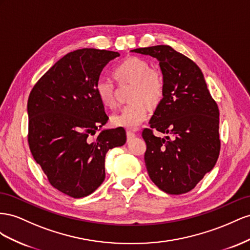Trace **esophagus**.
<instances>
[{
  "instance_id": "1",
  "label": "esophagus",
  "mask_w": 250,
  "mask_h": 250,
  "mask_svg": "<svg viewBox=\"0 0 250 250\" xmlns=\"http://www.w3.org/2000/svg\"><path fill=\"white\" fill-rule=\"evenodd\" d=\"M135 136H136V134H135L134 132L132 131H127L126 132V137H127V140H131L132 138H134Z\"/></svg>"
}]
</instances>
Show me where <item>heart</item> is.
Returning a JSON list of instances; mask_svg holds the SVG:
<instances>
[{
	"instance_id": "b5f03b06",
	"label": "heart",
	"mask_w": 250,
	"mask_h": 250,
	"mask_svg": "<svg viewBox=\"0 0 250 250\" xmlns=\"http://www.w3.org/2000/svg\"><path fill=\"white\" fill-rule=\"evenodd\" d=\"M113 75L119 83H133L130 99L132 103L125 105L119 113L113 115L112 124L115 126L135 130L148 115L149 104L158 103L163 95V81L151 65L140 58H129L113 69ZM115 85L110 78L99 77L95 83V93L104 105L114 108L116 99Z\"/></svg>"
}]
</instances>
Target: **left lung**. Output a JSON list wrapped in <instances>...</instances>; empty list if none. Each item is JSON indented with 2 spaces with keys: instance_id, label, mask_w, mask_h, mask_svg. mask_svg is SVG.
<instances>
[{
  "instance_id": "8db88e82",
  "label": "left lung",
  "mask_w": 250,
  "mask_h": 250,
  "mask_svg": "<svg viewBox=\"0 0 250 250\" xmlns=\"http://www.w3.org/2000/svg\"><path fill=\"white\" fill-rule=\"evenodd\" d=\"M132 52L157 59L163 75V98L149 120V127L142 131L148 176L167 194H185L218 160V104L200 68L170 46L138 48ZM154 129L170 136L157 138Z\"/></svg>"
}]
</instances>
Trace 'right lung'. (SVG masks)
Returning <instances> with one entry per match:
<instances>
[{
	"mask_svg": "<svg viewBox=\"0 0 250 250\" xmlns=\"http://www.w3.org/2000/svg\"><path fill=\"white\" fill-rule=\"evenodd\" d=\"M118 52L83 48L42 75L28 98V144L50 184L72 198L92 194L104 178L109 149L125 144L124 127L103 130L109 117L95 93L104 67Z\"/></svg>",
	"mask_w": 250,
	"mask_h": 250,
	"instance_id": "1",
	"label": "right lung"
}]
</instances>
